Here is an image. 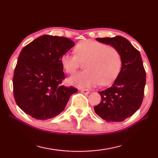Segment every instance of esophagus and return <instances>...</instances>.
<instances>
[{
	"mask_svg": "<svg viewBox=\"0 0 158 158\" xmlns=\"http://www.w3.org/2000/svg\"><path fill=\"white\" fill-rule=\"evenodd\" d=\"M81 92L83 93V94H84V95H89V93H90L89 90H88V89H81Z\"/></svg>",
	"mask_w": 158,
	"mask_h": 158,
	"instance_id": "34e87169",
	"label": "esophagus"
}]
</instances>
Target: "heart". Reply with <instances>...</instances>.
<instances>
[{"label": "heart", "mask_w": 158, "mask_h": 158, "mask_svg": "<svg viewBox=\"0 0 158 158\" xmlns=\"http://www.w3.org/2000/svg\"><path fill=\"white\" fill-rule=\"evenodd\" d=\"M74 52L76 54L65 53L60 61L67 73L72 74L79 68L80 61L86 60L84 65L85 70L69 79V83L77 87L108 85L120 73L121 56L116 48L92 40H85L77 44Z\"/></svg>", "instance_id": "obj_1"}]
</instances>
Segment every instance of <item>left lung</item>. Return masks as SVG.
<instances>
[{
    "instance_id": "8db88e82",
    "label": "left lung",
    "mask_w": 158,
    "mask_h": 158,
    "mask_svg": "<svg viewBox=\"0 0 158 158\" xmlns=\"http://www.w3.org/2000/svg\"><path fill=\"white\" fill-rule=\"evenodd\" d=\"M118 51L122 67L110 88L99 91L102 100L95 106V113L107 122H121L135 113L142 103L146 72L141 54L125 37L96 38Z\"/></svg>"
}]
</instances>
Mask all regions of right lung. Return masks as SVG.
Returning a JSON list of instances; mask_svg holds the SVG:
<instances>
[{"label":"right lung","mask_w":158,"mask_h":158,"mask_svg":"<svg viewBox=\"0 0 158 158\" xmlns=\"http://www.w3.org/2000/svg\"><path fill=\"white\" fill-rule=\"evenodd\" d=\"M74 42L64 37L44 35L21 51L13 77V91L21 110L37 120L60 114L70 96L78 90L65 87L62 81L61 57Z\"/></svg>","instance_id":"add662e5"}]
</instances>
